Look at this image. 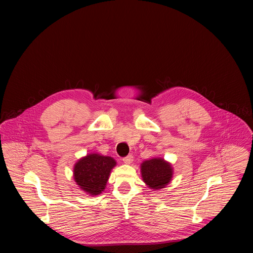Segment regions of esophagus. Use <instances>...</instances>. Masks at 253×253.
<instances>
[{
	"instance_id": "esophagus-1",
	"label": "esophagus",
	"mask_w": 253,
	"mask_h": 253,
	"mask_svg": "<svg viewBox=\"0 0 253 253\" xmlns=\"http://www.w3.org/2000/svg\"><path fill=\"white\" fill-rule=\"evenodd\" d=\"M132 161H133V156H132L131 154L123 158V162H124L125 164H131Z\"/></svg>"
}]
</instances>
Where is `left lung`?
Wrapping results in <instances>:
<instances>
[{"instance_id": "8db88e82", "label": "left lung", "mask_w": 253, "mask_h": 253, "mask_svg": "<svg viewBox=\"0 0 253 253\" xmlns=\"http://www.w3.org/2000/svg\"><path fill=\"white\" fill-rule=\"evenodd\" d=\"M140 172L143 182L148 188L159 190L170 183L173 176V167L165 159L156 157L143 161L140 165Z\"/></svg>"}]
</instances>
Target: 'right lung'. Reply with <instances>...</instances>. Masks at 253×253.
Returning a JSON list of instances; mask_svg holds the SVG:
<instances>
[{
    "mask_svg": "<svg viewBox=\"0 0 253 253\" xmlns=\"http://www.w3.org/2000/svg\"><path fill=\"white\" fill-rule=\"evenodd\" d=\"M116 164V160L110 156L99 153L87 154L74 165V181L87 195L97 196L104 191Z\"/></svg>",
    "mask_w": 253,
    "mask_h": 253,
    "instance_id": "right-lung-1",
    "label": "right lung"
}]
</instances>
